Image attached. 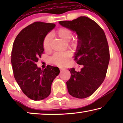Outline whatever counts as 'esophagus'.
Instances as JSON below:
<instances>
[{
    "mask_svg": "<svg viewBox=\"0 0 123 123\" xmlns=\"http://www.w3.org/2000/svg\"><path fill=\"white\" fill-rule=\"evenodd\" d=\"M59 69L60 70H64L65 68H63V67H59Z\"/></svg>",
    "mask_w": 123,
    "mask_h": 123,
    "instance_id": "esophagus-1",
    "label": "esophagus"
}]
</instances>
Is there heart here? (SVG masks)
Wrapping results in <instances>:
<instances>
[{
	"instance_id": "b5f03b06",
	"label": "heart",
	"mask_w": 123,
	"mask_h": 123,
	"mask_svg": "<svg viewBox=\"0 0 123 123\" xmlns=\"http://www.w3.org/2000/svg\"><path fill=\"white\" fill-rule=\"evenodd\" d=\"M56 35L60 38L65 42H68L71 39L72 37V32L67 28H59L56 31ZM53 37L51 33H48L45 36L43 41V47L45 50H50ZM79 43L78 38H73L68 43L69 46L72 48H77ZM71 57V53L69 51L56 52L53 55L50 59V61L53 64L58 66H63L68 63Z\"/></svg>"
}]
</instances>
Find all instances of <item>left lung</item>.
<instances>
[{"label": "left lung", "mask_w": 123, "mask_h": 123, "mask_svg": "<svg viewBox=\"0 0 123 123\" xmlns=\"http://www.w3.org/2000/svg\"><path fill=\"white\" fill-rule=\"evenodd\" d=\"M59 23L78 35L74 60L83 65L80 72L69 70L71 77L66 83L68 92L76 98H86L100 86L106 74L110 52L105 32L96 22L85 16Z\"/></svg>", "instance_id": "obj_1"}]
</instances>
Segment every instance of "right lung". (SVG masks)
I'll return each instance as SVG.
<instances>
[{"label": "right lung", "instance_id": "right-lung-1", "mask_svg": "<svg viewBox=\"0 0 123 123\" xmlns=\"http://www.w3.org/2000/svg\"><path fill=\"white\" fill-rule=\"evenodd\" d=\"M55 26L35 22L18 33L13 45L11 63L15 80L25 95L34 101L49 96L53 81L60 73L58 67L48 65L41 70L36 64L43 54L45 36Z\"/></svg>", "mask_w": 123, "mask_h": 123}]
</instances>
